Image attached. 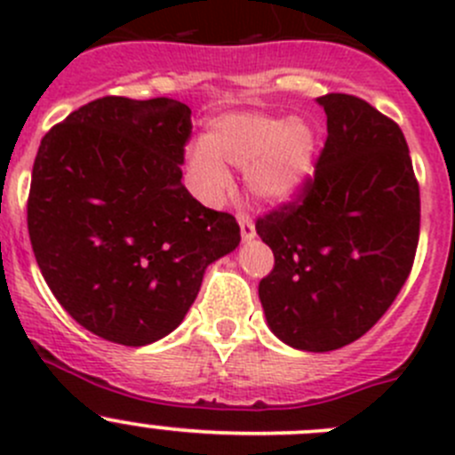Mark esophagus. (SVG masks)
I'll return each mask as SVG.
<instances>
[{
  "instance_id": "34e87169",
  "label": "esophagus",
  "mask_w": 455,
  "mask_h": 455,
  "mask_svg": "<svg viewBox=\"0 0 455 455\" xmlns=\"http://www.w3.org/2000/svg\"><path fill=\"white\" fill-rule=\"evenodd\" d=\"M237 224H240L242 240H244V242L253 240V237H255V224H253V220H251V215L244 213V211H240V213H237Z\"/></svg>"
}]
</instances>
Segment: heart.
<instances>
[{
    "mask_svg": "<svg viewBox=\"0 0 455 455\" xmlns=\"http://www.w3.org/2000/svg\"><path fill=\"white\" fill-rule=\"evenodd\" d=\"M315 151L316 134L306 118L237 109L211 118L204 139L187 151V167L209 198L231 185V164L246 172L253 198L283 204L313 178Z\"/></svg>",
    "mask_w": 455,
    "mask_h": 455,
    "instance_id": "obj_1",
    "label": "heart"
}]
</instances>
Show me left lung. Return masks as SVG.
I'll return each mask as SVG.
<instances>
[{
	"mask_svg": "<svg viewBox=\"0 0 455 455\" xmlns=\"http://www.w3.org/2000/svg\"><path fill=\"white\" fill-rule=\"evenodd\" d=\"M328 139L295 202L257 220L275 268L259 282L266 323L286 346H347L392 306L410 277L420 194L401 127L363 99H316Z\"/></svg>",
	"mask_w": 455,
	"mask_h": 455,
	"instance_id": "1",
	"label": "left lung"
}]
</instances>
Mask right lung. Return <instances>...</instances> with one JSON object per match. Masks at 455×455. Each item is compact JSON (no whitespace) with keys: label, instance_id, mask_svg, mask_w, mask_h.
Listing matches in <instances>:
<instances>
[{"label":"right lung","instance_id":"right-lung-1","mask_svg":"<svg viewBox=\"0 0 455 455\" xmlns=\"http://www.w3.org/2000/svg\"><path fill=\"white\" fill-rule=\"evenodd\" d=\"M191 109L103 96L41 139L28 233L66 313L105 341L149 346L189 313L206 266L240 244L235 218L182 185Z\"/></svg>","mask_w":455,"mask_h":455}]
</instances>
